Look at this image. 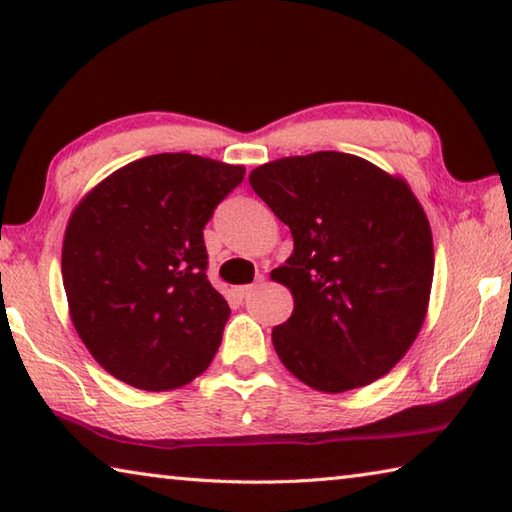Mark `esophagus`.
<instances>
[{"instance_id":"1","label":"esophagus","mask_w":512,"mask_h":512,"mask_svg":"<svg viewBox=\"0 0 512 512\" xmlns=\"http://www.w3.org/2000/svg\"><path fill=\"white\" fill-rule=\"evenodd\" d=\"M263 281V277H258L256 279V283H261ZM256 283H249V286H238V288H233L235 290V295L240 297V300H245V297H249L251 293H254L256 290Z\"/></svg>"}]
</instances>
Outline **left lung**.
<instances>
[{"label":"left lung","instance_id":"8db88e82","mask_svg":"<svg viewBox=\"0 0 512 512\" xmlns=\"http://www.w3.org/2000/svg\"><path fill=\"white\" fill-rule=\"evenodd\" d=\"M249 183L293 233V254L270 274L295 302L272 329L281 364L325 393L380 380L419 336L435 274L430 222L407 180L318 151L261 164Z\"/></svg>","mask_w":512,"mask_h":512}]
</instances>
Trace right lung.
Segmentation results:
<instances>
[{"label": "right lung", "instance_id": "add662e5", "mask_svg": "<svg viewBox=\"0 0 512 512\" xmlns=\"http://www.w3.org/2000/svg\"><path fill=\"white\" fill-rule=\"evenodd\" d=\"M242 178V164L148 155L75 206L61 249L68 313L116 380L171 391L210 366L231 309L208 281L203 226Z\"/></svg>", "mask_w": 512, "mask_h": 512}]
</instances>
